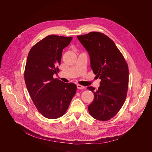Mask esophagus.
<instances>
[{
  "label": "esophagus",
  "mask_w": 152,
  "mask_h": 152,
  "mask_svg": "<svg viewBox=\"0 0 152 152\" xmlns=\"http://www.w3.org/2000/svg\"><path fill=\"white\" fill-rule=\"evenodd\" d=\"M77 88L78 89H83V88H84V87L81 86V85H80V84H77Z\"/></svg>",
  "instance_id": "esophagus-1"
}]
</instances>
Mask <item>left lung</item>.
<instances>
[{"mask_svg":"<svg viewBox=\"0 0 152 152\" xmlns=\"http://www.w3.org/2000/svg\"><path fill=\"white\" fill-rule=\"evenodd\" d=\"M77 38L87 50L94 73L101 79L98 89L87 87L95 96L88 106V112L96 120H109L125 103L129 80L128 65L114 42L104 34L92 32Z\"/></svg>","mask_w":152,"mask_h":152,"instance_id":"1","label":"left lung"}]
</instances>
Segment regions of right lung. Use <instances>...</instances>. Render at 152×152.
<instances>
[{
	"label": "right lung",
	"instance_id": "add662e5",
	"mask_svg": "<svg viewBox=\"0 0 152 152\" xmlns=\"http://www.w3.org/2000/svg\"><path fill=\"white\" fill-rule=\"evenodd\" d=\"M73 37L50 35L30 50L24 79L29 95L44 117L56 119L65 114L76 92V85L53 77L58 72L63 49Z\"/></svg>",
	"mask_w": 152,
	"mask_h": 152
}]
</instances>
